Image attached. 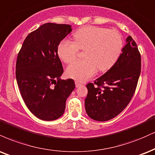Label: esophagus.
I'll return each mask as SVG.
<instances>
[{
	"label": "esophagus",
	"instance_id": "obj_1",
	"mask_svg": "<svg viewBox=\"0 0 155 155\" xmlns=\"http://www.w3.org/2000/svg\"><path fill=\"white\" fill-rule=\"evenodd\" d=\"M75 84H76V87H79L80 86H81V85H82V84H81V83H79V81H76Z\"/></svg>",
	"mask_w": 155,
	"mask_h": 155
}]
</instances>
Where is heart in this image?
<instances>
[{
    "mask_svg": "<svg viewBox=\"0 0 155 155\" xmlns=\"http://www.w3.org/2000/svg\"><path fill=\"white\" fill-rule=\"evenodd\" d=\"M74 42L63 40L58 46V54L63 62L70 63L77 56L79 49L85 50V59L74 62L67 68L68 77L79 81L89 79L99 71H106L113 66L123 49L120 33L113 29L87 26L74 34Z\"/></svg>",
    "mask_w": 155,
    "mask_h": 155,
    "instance_id": "1",
    "label": "heart"
}]
</instances>
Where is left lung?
I'll list each match as a JSON object with an SVG mask.
<instances>
[{
  "mask_svg": "<svg viewBox=\"0 0 155 155\" xmlns=\"http://www.w3.org/2000/svg\"><path fill=\"white\" fill-rule=\"evenodd\" d=\"M140 73V53L135 41L128 36L113 66L94 84L87 85L85 109L89 117L107 121L120 114L133 97Z\"/></svg>",
  "mask_w": 155,
  "mask_h": 155,
  "instance_id": "left-lung-1",
  "label": "left lung"
}]
</instances>
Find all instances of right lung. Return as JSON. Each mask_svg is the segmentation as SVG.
I'll return each instance as SVG.
<instances>
[{
	"instance_id": "add662e5",
	"label": "right lung",
	"mask_w": 155,
	"mask_h": 155,
	"mask_svg": "<svg viewBox=\"0 0 155 155\" xmlns=\"http://www.w3.org/2000/svg\"><path fill=\"white\" fill-rule=\"evenodd\" d=\"M71 31L68 24H44L27 35L18 52V87L28 109L41 120L60 118L75 88L74 80L60 78L63 68L58 55L59 43Z\"/></svg>"
}]
</instances>
